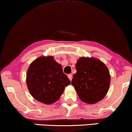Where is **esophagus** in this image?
<instances>
[{
    "instance_id": "1",
    "label": "esophagus",
    "mask_w": 132,
    "mask_h": 132,
    "mask_svg": "<svg viewBox=\"0 0 132 132\" xmlns=\"http://www.w3.org/2000/svg\"><path fill=\"white\" fill-rule=\"evenodd\" d=\"M68 78H69L70 80L71 81V79H72V78H73V76L71 74H69V75H68Z\"/></svg>"
}]
</instances>
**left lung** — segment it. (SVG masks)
Wrapping results in <instances>:
<instances>
[{
  "mask_svg": "<svg viewBox=\"0 0 132 132\" xmlns=\"http://www.w3.org/2000/svg\"><path fill=\"white\" fill-rule=\"evenodd\" d=\"M71 84L82 102L94 104L108 92L111 78L107 67L97 59L82 57L76 64Z\"/></svg>",
  "mask_w": 132,
  "mask_h": 132,
  "instance_id": "obj_1",
  "label": "left lung"
}]
</instances>
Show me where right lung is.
<instances>
[{
    "label": "right lung",
    "mask_w": 132,
    "mask_h": 132,
    "mask_svg": "<svg viewBox=\"0 0 132 132\" xmlns=\"http://www.w3.org/2000/svg\"><path fill=\"white\" fill-rule=\"evenodd\" d=\"M26 83L35 100L50 105L59 99L70 81L53 56H42L32 62L27 71Z\"/></svg>",
    "instance_id": "1"
}]
</instances>
